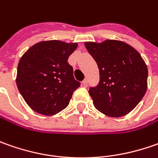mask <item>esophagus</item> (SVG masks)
Instances as JSON below:
<instances>
[{"label":"esophagus","mask_w":158,"mask_h":158,"mask_svg":"<svg viewBox=\"0 0 158 158\" xmlns=\"http://www.w3.org/2000/svg\"><path fill=\"white\" fill-rule=\"evenodd\" d=\"M82 84L83 87H87V86H88V81H87L86 79H85V80H83L82 82Z\"/></svg>","instance_id":"esophagus-1"}]
</instances>
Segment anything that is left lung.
<instances>
[{"instance_id":"obj_1","label":"left lung","mask_w":158,"mask_h":158,"mask_svg":"<svg viewBox=\"0 0 158 158\" xmlns=\"http://www.w3.org/2000/svg\"><path fill=\"white\" fill-rule=\"evenodd\" d=\"M84 46L99 69V83L89 90L95 108L109 117L127 115L148 87V68L141 54L120 40L85 42Z\"/></svg>"}]
</instances>
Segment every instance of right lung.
Returning a JSON list of instances; mask_svg holds the SVG:
<instances>
[{"instance_id": "right-lung-1", "label": "right lung", "mask_w": 158, "mask_h": 158, "mask_svg": "<svg viewBox=\"0 0 158 158\" xmlns=\"http://www.w3.org/2000/svg\"><path fill=\"white\" fill-rule=\"evenodd\" d=\"M77 43L41 41L22 56L15 82L19 92L34 112L51 116L69 106L73 92L80 87L68 59Z\"/></svg>"}]
</instances>
